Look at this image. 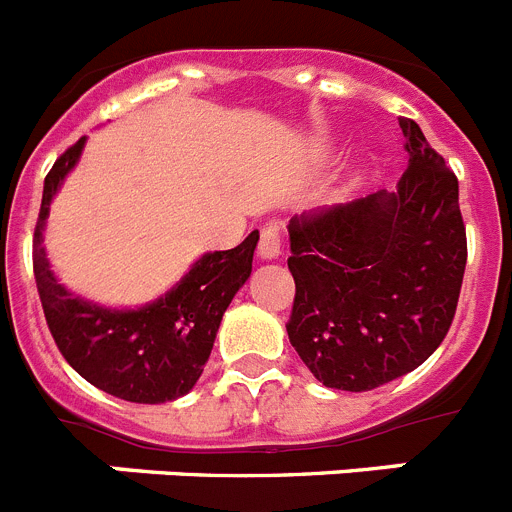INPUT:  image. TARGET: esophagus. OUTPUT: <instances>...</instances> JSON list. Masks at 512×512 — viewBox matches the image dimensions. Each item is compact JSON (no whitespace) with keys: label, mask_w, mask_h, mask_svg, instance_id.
<instances>
[{"label":"esophagus","mask_w":512,"mask_h":512,"mask_svg":"<svg viewBox=\"0 0 512 512\" xmlns=\"http://www.w3.org/2000/svg\"><path fill=\"white\" fill-rule=\"evenodd\" d=\"M282 253V225L269 223L261 228V241H259V256L261 259H277Z\"/></svg>","instance_id":"esophagus-1"}]
</instances>
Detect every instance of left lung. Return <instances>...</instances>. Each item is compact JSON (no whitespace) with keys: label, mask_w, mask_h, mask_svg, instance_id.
I'll use <instances>...</instances> for the list:
<instances>
[{"label":"left lung","mask_w":512,"mask_h":512,"mask_svg":"<svg viewBox=\"0 0 512 512\" xmlns=\"http://www.w3.org/2000/svg\"><path fill=\"white\" fill-rule=\"evenodd\" d=\"M410 166L397 192L289 220V343L318 382L366 392L413 372L454 323L467 266L459 182L418 122L400 117Z\"/></svg>","instance_id":"1"}]
</instances>
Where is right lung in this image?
Segmentation results:
<instances>
[{
    "label": "right lung",
    "mask_w": 512,
    "mask_h": 512,
    "mask_svg": "<svg viewBox=\"0 0 512 512\" xmlns=\"http://www.w3.org/2000/svg\"><path fill=\"white\" fill-rule=\"evenodd\" d=\"M84 138L56 158L45 176L33 235V271L45 323L63 359L107 395L128 402H169L187 395L207 359L235 292L251 277L259 230L241 246L202 256L166 297L140 310H104L69 295L53 279L40 246L53 194L74 169Z\"/></svg>",
    "instance_id": "add662e5"
}]
</instances>
